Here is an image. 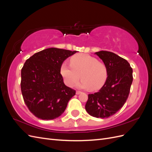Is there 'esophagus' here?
Masks as SVG:
<instances>
[{"instance_id": "34e87169", "label": "esophagus", "mask_w": 152, "mask_h": 152, "mask_svg": "<svg viewBox=\"0 0 152 152\" xmlns=\"http://www.w3.org/2000/svg\"><path fill=\"white\" fill-rule=\"evenodd\" d=\"M82 93L81 91H76V94H80Z\"/></svg>"}]
</instances>
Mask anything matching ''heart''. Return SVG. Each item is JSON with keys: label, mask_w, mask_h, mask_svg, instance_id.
Here are the masks:
<instances>
[{"label": "heart", "mask_w": 152, "mask_h": 152, "mask_svg": "<svg viewBox=\"0 0 152 152\" xmlns=\"http://www.w3.org/2000/svg\"><path fill=\"white\" fill-rule=\"evenodd\" d=\"M70 65L63 63L60 73L66 85L72 86L81 78L77 86L82 89L96 91L104 85L108 79L107 65L98 59L86 54H77L70 59Z\"/></svg>", "instance_id": "heart-1"}]
</instances>
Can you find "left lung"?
<instances>
[{"label":"left lung","mask_w":152,"mask_h":152,"mask_svg":"<svg viewBox=\"0 0 152 152\" xmlns=\"http://www.w3.org/2000/svg\"><path fill=\"white\" fill-rule=\"evenodd\" d=\"M95 54L107 65L108 79L98 92L88 94L85 108L91 116L108 118L126 102L133 79L132 69L127 60L113 53L101 50Z\"/></svg>","instance_id":"1"}]
</instances>
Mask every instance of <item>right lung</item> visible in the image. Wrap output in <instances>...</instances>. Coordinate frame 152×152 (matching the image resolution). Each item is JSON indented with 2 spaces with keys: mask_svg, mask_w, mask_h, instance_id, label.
Segmentation results:
<instances>
[{
  "mask_svg": "<svg viewBox=\"0 0 152 152\" xmlns=\"http://www.w3.org/2000/svg\"><path fill=\"white\" fill-rule=\"evenodd\" d=\"M77 51L48 48L34 54L21 72V90L24 102L34 115L52 120L65 111L75 90L65 85L60 73L64 60Z\"/></svg>",
  "mask_w": 152,
  "mask_h": 152,
  "instance_id": "add662e5",
  "label": "right lung"
}]
</instances>
